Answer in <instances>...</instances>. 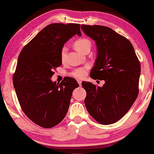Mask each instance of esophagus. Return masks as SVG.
Listing matches in <instances>:
<instances>
[{
    "label": "esophagus",
    "instance_id": "esophagus-1",
    "mask_svg": "<svg viewBox=\"0 0 154 154\" xmlns=\"http://www.w3.org/2000/svg\"><path fill=\"white\" fill-rule=\"evenodd\" d=\"M77 81H78V83L79 84V85L80 86H81V83H82V81H81V80H77Z\"/></svg>",
    "mask_w": 154,
    "mask_h": 154
}]
</instances>
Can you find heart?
Listing matches in <instances>:
<instances>
[{"mask_svg": "<svg viewBox=\"0 0 154 154\" xmlns=\"http://www.w3.org/2000/svg\"><path fill=\"white\" fill-rule=\"evenodd\" d=\"M73 46H74L75 49L78 50L80 52H84V51L87 49L88 48H90L91 46V42L89 39L85 38H79L76 40L73 43ZM66 47H63L61 51V59L63 61L65 58V55H66ZM88 70V66H83L81 67V68H78L75 70L69 73L71 76L75 79H81L87 74Z\"/></svg>", "mask_w": 154, "mask_h": 154, "instance_id": "b5f03b06", "label": "heart"}]
</instances>
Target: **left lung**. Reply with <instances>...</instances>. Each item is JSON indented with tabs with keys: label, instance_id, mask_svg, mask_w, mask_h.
Wrapping results in <instances>:
<instances>
[{
	"label": "left lung",
	"instance_id": "left-lung-1",
	"mask_svg": "<svg viewBox=\"0 0 154 154\" xmlns=\"http://www.w3.org/2000/svg\"><path fill=\"white\" fill-rule=\"evenodd\" d=\"M96 42L97 57L90 76L104 81L102 87L82 83L90 115L102 125L114 123L131 108L139 94L140 62L132 43L113 29L100 25H82Z\"/></svg>",
	"mask_w": 154,
	"mask_h": 154
}]
</instances>
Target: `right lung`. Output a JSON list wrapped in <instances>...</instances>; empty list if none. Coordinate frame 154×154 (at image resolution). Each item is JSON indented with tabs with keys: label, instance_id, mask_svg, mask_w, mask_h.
Returning a JSON list of instances; mask_svg holds the SVG:
<instances>
[{
	"label": "right lung",
	"instance_id": "add662e5",
	"mask_svg": "<svg viewBox=\"0 0 154 154\" xmlns=\"http://www.w3.org/2000/svg\"><path fill=\"white\" fill-rule=\"evenodd\" d=\"M79 24L54 23L42 29L23 48L13 74V85L25 115L36 125L53 128L64 119L73 90L79 86L67 77L52 83L54 70L62 65L61 51L73 35H81Z\"/></svg>",
	"mask_w": 154,
	"mask_h": 154
}]
</instances>
